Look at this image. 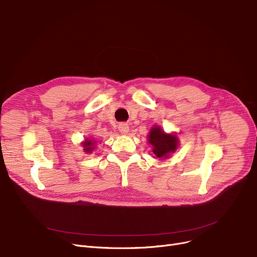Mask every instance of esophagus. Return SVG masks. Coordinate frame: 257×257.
<instances>
[{
    "mask_svg": "<svg viewBox=\"0 0 257 257\" xmlns=\"http://www.w3.org/2000/svg\"><path fill=\"white\" fill-rule=\"evenodd\" d=\"M118 130H119V132H120L121 134H126V133H128L130 127H128V124H127V123H120V124L118 125Z\"/></svg>",
    "mask_w": 257,
    "mask_h": 257,
    "instance_id": "1",
    "label": "esophagus"
}]
</instances>
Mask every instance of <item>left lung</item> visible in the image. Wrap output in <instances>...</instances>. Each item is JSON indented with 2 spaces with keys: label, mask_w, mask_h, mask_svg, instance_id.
<instances>
[{
  "label": "left lung",
  "mask_w": 257,
  "mask_h": 257,
  "mask_svg": "<svg viewBox=\"0 0 257 257\" xmlns=\"http://www.w3.org/2000/svg\"><path fill=\"white\" fill-rule=\"evenodd\" d=\"M149 143L157 158H167L170 153L176 152L179 140L174 134H166L160 126H153L149 134Z\"/></svg>",
  "instance_id": "8db88e82"
}]
</instances>
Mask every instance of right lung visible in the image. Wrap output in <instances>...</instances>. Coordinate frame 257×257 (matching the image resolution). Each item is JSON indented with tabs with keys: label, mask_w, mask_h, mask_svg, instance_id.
Returning <instances> with one entry per match:
<instances>
[{
	"label": "right lung",
	"mask_w": 257,
	"mask_h": 257,
	"mask_svg": "<svg viewBox=\"0 0 257 257\" xmlns=\"http://www.w3.org/2000/svg\"><path fill=\"white\" fill-rule=\"evenodd\" d=\"M94 141H92L91 139L87 138L83 142H82V148H83V151L85 153H91L93 150H94Z\"/></svg>",
	"instance_id": "add662e5"
}]
</instances>
